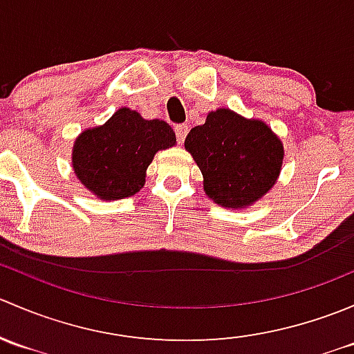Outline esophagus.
Instances as JSON below:
<instances>
[{
  "mask_svg": "<svg viewBox=\"0 0 354 354\" xmlns=\"http://www.w3.org/2000/svg\"><path fill=\"white\" fill-rule=\"evenodd\" d=\"M174 133H176V138L180 144H183L185 138H187V133H188V127L187 124H176L174 127Z\"/></svg>",
  "mask_w": 354,
  "mask_h": 354,
  "instance_id": "obj_1",
  "label": "esophagus"
}]
</instances>
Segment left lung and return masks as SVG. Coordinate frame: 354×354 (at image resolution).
Masks as SVG:
<instances>
[{
    "label": "left lung",
    "instance_id": "1",
    "mask_svg": "<svg viewBox=\"0 0 354 354\" xmlns=\"http://www.w3.org/2000/svg\"><path fill=\"white\" fill-rule=\"evenodd\" d=\"M202 171L209 198L227 209H243L276 183L284 159L283 142L260 120H246L231 109L207 114L205 123L185 138Z\"/></svg>",
    "mask_w": 354,
    "mask_h": 354
}]
</instances>
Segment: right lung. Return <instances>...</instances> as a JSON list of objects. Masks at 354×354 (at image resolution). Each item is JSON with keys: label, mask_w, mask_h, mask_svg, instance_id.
<instances>
[{"label": "right lung", "mask_w": 354, "mask_h": 354, "mask_svg": "<svg viewBox=\"0 0 354 354\" xmlns=\"http://www.w3.org/2000/svg\"><path fill=\"white\" fill-rule=\"evenodd\" d=\"M174 144L176 135L166 121L144 120L137 111L121 108L104 124L78 135L71 164L97 198L120 200L140 192L156 152Z\"/></svg>", "instance_id": "obj_1"}]
</instances>
